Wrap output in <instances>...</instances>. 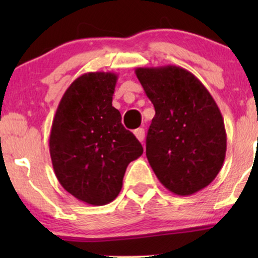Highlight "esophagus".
Returning a JSON list of instances; mask_svg holds the SVG:
<instances>
[{
    "mask_svg": "<svg viewBox=\"0 0 258 258\" xmlns=\"http://www.w3.org/2000/svg\"><path fill=\"white\" fill-rule=\"evenodd\" d=\"M135 136L137 137L139 142H143L144 137H146V132H144V128H137V130H136Z\"/></svg>",
    "mask_w": 258,
    "mask_h": 258,
    "instance_id": "esophagus-1",
    "label": "esophagus"
}]
</instances>
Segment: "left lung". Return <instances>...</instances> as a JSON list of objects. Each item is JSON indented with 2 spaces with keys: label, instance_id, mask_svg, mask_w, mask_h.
<instances>
[{
  "label": "left lung",
  "instance_id": "8db88e82",
  "mask_svg": "<svg viewBox=\"0 0 258 258\" xmlns=\"http://www.w3.org/2000/svg\"><path fill=\"white\" fill-rule=\"evenodd\" d=\"M155 108L147 135V158L161 184L191 195L216 178L227 150L224 121L206 87L176 65L137 68Z\"/></svg>",
  "mask_w": 258,
  "mask_h": 258
}]
</instances>
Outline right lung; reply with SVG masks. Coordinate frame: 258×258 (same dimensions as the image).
Returning a JSON list of instances; mask_svg holds the SVG:
<instances>
[{"mask_svg": "<svg viewBox=\"0 0 258 258\" xmlns=\"http://www.w3.org/2000/svg\"><path fill=\"white\" fill-rule=\"evenodd\" d=\"M117 75L87 73L61 97L49 135L53 170L61 186L88 205L111 203L126 168L143 147L112 106Z\"/></svg>", "mask_w": 258, "mask_h": 258, "instance_id": "add662e5", "label": "right lung"}]
</instances>
